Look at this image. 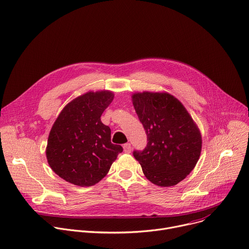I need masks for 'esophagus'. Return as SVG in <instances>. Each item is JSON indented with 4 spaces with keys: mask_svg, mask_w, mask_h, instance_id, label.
I'll return each mask as SVG.
<instances>
[{
    "mask_svg": "<svg viewBox=\"0 0 249 249\" xmlns=\"http://www.w3.org/2000/svg\"><path fill=\"white\" fill-rule=\"evenodd\" d=\"M123 149H124V152L125 153H130L131 150H132V147H131V144L130 143H126L123 145Z\"/></svg>",
    "mask_w": 249,
    "mask_h": 249,
    "instance_id": "obj_1",
    "label": "esophagus"
}]
</instances>
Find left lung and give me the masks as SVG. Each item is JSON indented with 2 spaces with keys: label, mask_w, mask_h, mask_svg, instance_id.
<instances>
[{
  "label": "left lung",
  "mask_w": 249,
  "mask_h": 249,
  "mask_svg": "<svg viewBox=\"0 0 249 249\" xmlns=\"http://www.w3.org/2000/svg\"><path fill=\"white\" fill-rule=\"evenodd\" d=\"M133 105L147 134V146L135 150L146 178L160 187L175 186L196 167L200 132L185 106L167 92H137Z\"/></svg>",
  "instance_id": "left-lung-1"
}]
</instances>
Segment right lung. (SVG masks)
<instances>
[{
	"mask_svg": "<svg viewBox=\"0 0 249 249\" xmlns=\"http://www.w3.org/2000/svg\"><path fill=\"white\" fill-rule=\"evenodd\" d=\"M113 98L108 90L86 92L67 104L53 123L47 159L66 182L79 187L97 184L123 151L111 143V130L100 119Z\"/></svg>",
	"mask_w": 249,
	"mask_h": 249,
	"instance_id": "obj_1",
	"label": "right lung"
}]
</instances>
